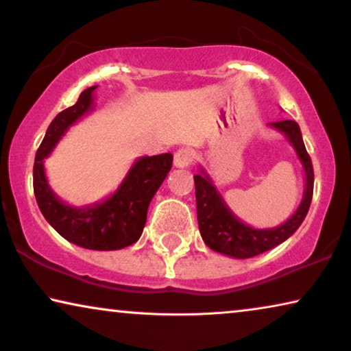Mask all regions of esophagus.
I'll list each match as a JSON object with an SVG mask.
<instances>
[{
    "instance_id": "1",
    "label": "esophagus",
    "mask_w": 351,
    "mask_h": 351,
    "mask_svg": "<svg viewBox=\"0 0 351 351\" xmlns=\"http://www.w3.org/2000/svg\"><path fill=\"white\" fill-rule=\"evenodd\" d=\"M195 153L190 148H179L174 153V166L176 167H189L193 162Z\"/></svg>"
}]
</instances>
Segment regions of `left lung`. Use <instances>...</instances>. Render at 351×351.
I'll return each mask as SVG.
<instances>
[{
    "label": "left lung",
    "instance_id": "8db88e82",
    "mask_svg": "<svg viewBox=\"0 0 351 351\" xmlns=\"http://www.w3.org/2000/svg\"><path fill=\"white\" fill-rule=\"evenodd\" d=\"M271 128L278 129L286 136L287 141L299 156L302 167L305 171V191L299 208L285 223L275 228H252L241 222L225 203L222 195L215 189L213 179L203 166H199V174L195 179L196 210H198V227L206 246L213 251L225 254L234 258H249L258 254L270 251L278 244L285 243L295 233V230L304 222L310 209L313 196V165L306 153L304 138L299 124L292 119L270 123Z\"/></svg>",
    "mask_w": 351,
    "mask_h": 351
}]
</instances>
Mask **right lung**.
<instances>
[{
	"label": "right lung",
	"instance_id": "right-lung-1",
	"mask_svg": "<svg viewBox=\"0 0 351 351\" xmlns=\"http://www.w3.org/2000/svg\"><path fill=\"white\" fill-rule=\"evenodd\" d=\"M94 89L95 86L83 90L78 102L52 119L35 156L33 190L41 214L66 241L93 251H117L131 246L141 238L148 206L171 171L172 155L162 153L138 158L118 190L100 203L83 208L64 203L51 190L45 160L70 126L94 108Z\"/></svg>",
	"mask_w": 351,
	"mask_h": 351
}]
</instances>
